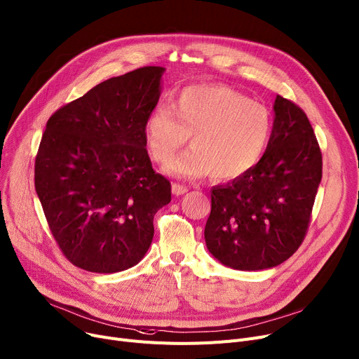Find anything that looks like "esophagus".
Listing matches in <instances>:
<instances>
[{"label":"esophagus","mask_w":359,"mask_h":359,"mask_svg":"<svg viewBox=\"0 0 359 359\" xmlns=\"http://www.w3.org/2000/svg\"><path fill=\"white\" fill-rule=\"evenodd\" d=\"M172 192L175 196H182L187 192V187L183 186V184H179V183H173L172 184Z\"/></svg>","instance_id":"esophagus-1"}]
</instances>
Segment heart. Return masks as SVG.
<instances>
[{
    "instance_id": "heart-1",
    "label": "heart",
    "mask_w": 359,
    "mask_h": 359,
    "mask_svg": "<svg viewBox=\"0 0 359 359\" xmlns=\"http://www.w3.org/2000/svg\"><path fill=\"white\" fill-rule=\"evenodd\" d=\"M271 133V114L264 105L222 85L186 86L172 105H157L144 123L147 151L160 164L169 163L193 135L192 147L165 169L182 179L245 176L267 151Z\"/></svg>"
}]
</instances>
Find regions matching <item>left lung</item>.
I'll use <instances>...</instances> for the list:
<instances>
[{
	"label": "left lung",
	"instance_id": "left-lung-1",
	"mask_svg": "<svg viewBox=\"0 0 359 359\" xmlns=\"http://www.w3.org/2000/svg\"><path fill=\"white\" fill-rule=\"evenodd\" d=\"M320 179L322 153L309 118L277 95L264 156L245 176L212 189L209 252L235 270L281 264L304 240Z\"/></svg>",
	"mask_w": 359,
	"mask_h": 359
}]
</instances>
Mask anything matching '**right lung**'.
Instances as JSON below:
<instances>
[{"instance_id": "add662e5", "label": "right lung", "mask_w": 359, "mask_h": 359, "mask_svg": "<svg viewBox=\"0 0 359 359\" xmlns=\"http://www.w3.org/2000/svg\"><path fill=\"white\" fill-rule=\"evenodd\" d=\"M164 67L144 66L93 86L46 124L34 186L63 255L92 273L127 270L144 257L156 212L172 186L156 173L144 123Z\"/></svg>"}]
</instances>
